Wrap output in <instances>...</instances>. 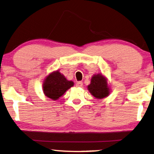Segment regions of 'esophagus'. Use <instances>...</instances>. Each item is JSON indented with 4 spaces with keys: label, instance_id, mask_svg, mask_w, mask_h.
Listing matches in <instances>:
<instances>
[{
    "label": "esophagus",
    "instance_id": "esophagus-1",
    "mask_svg": "<svg viewBox=\"0 0 154 154\" xmlns=\"http://www.w3.org/2000/svg\"><path fill=\"white\" fill-rule=\"evenodd\" d=\"M76 86L77 87H82L83 86V82H78L76 84Z\"/></svg>",
    "mask_w": 154,
    "mask_h": 154
}]
</instances>
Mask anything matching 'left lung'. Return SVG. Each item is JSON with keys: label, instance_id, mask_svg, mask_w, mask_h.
<instances>
[{"label": "left lung", "instance_id": "left-lung-1", "mask_svg": "<svg viewBox=\"0 0 154 154\" xmlns=\"http://www.w3.org/2000/svg\"><path fill=\"white\" fill-rule=\"evenodd\" d=\"M88 89L92 95L97 99H103L109 94V88L106 78L101 74L93 75Z\"/></svg>", "mask_w": 154, "mask_h": 154}]
</instances>
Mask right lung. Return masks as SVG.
Here are the masks:
<instances>
[{
    "label": "right lung",
    "mask_w": 154,
    "mask_h": 154,
    "mask_svg": "<svg viewBox=\"0 0 154 154\" xmlns=\"http://www.w3.org/2000/svg\"><path fill=\"white\" fill-rule=\"evenodd\" d=\"M74 85L72 81H68L62 74L58 71L48 75L42 85L44 93L53 100H57L66 91Z\"/></svg>",
    "instance_id": "right-lung-1"
}]
</instances>
